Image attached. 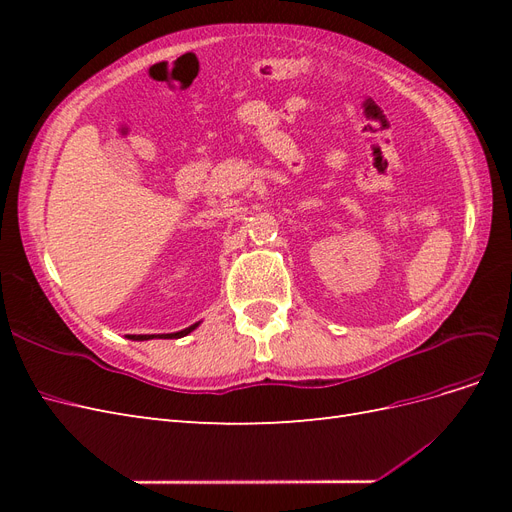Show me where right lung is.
I'll return each instance as SVG.
<instances>
[{
    "instance_id": "1",
    "label": "right lung",
    "mask_w": 512,
    "mask_h": 512,
    "mask_svg": "<svg viewBox=\"0 0 512 512\" xmlns=\"http://www.w3.org/2000/svg\"><path fill=\"white\" fill-rule=\"evenodd\" d=\"M200 322H196V324H192V327H188V329H183V331H177V333H166V335H132V339H153V337H160V339H175V337H183V335H188V333H192L196 327H198Z\"/></svg>"
}]
</instances>
